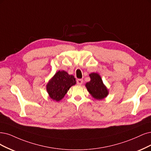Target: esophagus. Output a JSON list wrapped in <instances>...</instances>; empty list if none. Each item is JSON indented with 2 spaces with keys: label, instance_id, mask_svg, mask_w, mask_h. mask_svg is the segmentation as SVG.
<instances>
[{
  "label": "esophagus",
  "instance_id": "34e87169",
  "mask_svg": "<svg viewBox=\"0 0 151 151\" xmlns=\"http://www.w3.org/2000/svg\"><path fill=\"white\" fill-rule=\"evenodd\" d=\"M83 82V80L82 79H78V80H77V81H76L77 84L78 85H82Z\"/></svg>",
  "mask_w": 151,
  "mask_h": 151
}]
</instances>
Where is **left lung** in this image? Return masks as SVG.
<instances>
[{"mask_svg":"<svg viewBox=\"0 0 151 151\" xmlns=\"http://www.w3.org/2000/svg\"><path fill=\"white\" fill-rule=\"evenodd\" d=\"M91 80L86 83V87L88 91L96 99H103L108 94L107 88L104 85L103 80L96 73H92L90 74Z\"/></svg>","mask_w":151,"mask_h":151,"instance_id":"left-lung-1","label":"left lung"}]
</instances>
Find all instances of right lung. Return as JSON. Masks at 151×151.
I'll use <instances>...</instances> for the list:
<instances>
[{
	"label": "right lung",
	"instance_id": "1",
	"mask_svg": "<svg viewBox=\"0 0 151 151\" xmlns=\"http://www.w3.org/2000/svg\"><path fill=\"white\" fill-rule=\"evenodd\" d=\"M73 75H70L65 71H58L47 85V91L50 98L59 101L63 99L69 89L76 84Z\"/></svg>",
	"mask_w": 151,
	"mask_h": 151
}]
</instances>
